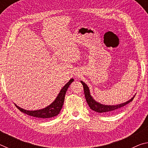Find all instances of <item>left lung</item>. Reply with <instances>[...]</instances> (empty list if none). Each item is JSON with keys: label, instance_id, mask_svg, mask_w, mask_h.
Returning a JSON list of instances; mask_svg holds the SVG:
<instances>
[{"label": "left lung", "instance_id": "left-lung-1", "mask_svg": "<svg viewBox=\"0 0 148 148\" xmlns=\"http://www.w3.org/2000/svg\"><path fill=\"white\" fill-rule=\"evenodd\" d=\"M81 83L83 85L84 89V94L85 97H86V101L88 104L91 110H94V111L99 112V113H107V112H116L117 110L121 108L122 107L125 106V105L129 104V102L132 101V100L134 99V96L132 97V98L126 102H124V103L117 104V105H114V106H108V105H103L95 101V100L92 98V97L90 95L89 89V87H87V85L84 83V82L81 81Z\"/></svg>", "mask_w": 148, "mask_h": 148}]
</instances>
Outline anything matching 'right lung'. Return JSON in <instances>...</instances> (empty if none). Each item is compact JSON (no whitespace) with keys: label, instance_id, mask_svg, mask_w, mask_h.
I'll list each match as a JSON object with an SVG mask.
<instances>
[{"label":"right lung","instance_id":"right-lung-1","mask_svg":"<svg viewBox=\"0 0 148 148\" xmlns=\"http://www.w3.org/2000/svg\"><path fill=\"white\" fill-rule=\"evenodd\" d=\"M74 82V79H71V80L67 83L65 86L62 87L61 91L58 95V96L55 100V101L52 102V103L46 108L44 109H41L39 110H34V111H29V110H26L24 109H22L19 106L16 105V106L18 108L21 112H23L24 114H26L29 116H31L32 117H38V118H51L57 116L59 114L60 111L63 105L64 101V97L66 92L68 89L69 87L70 86L72 82Z\"/></svg>","mask_w":148,"mask_h":148}]
</instances>
